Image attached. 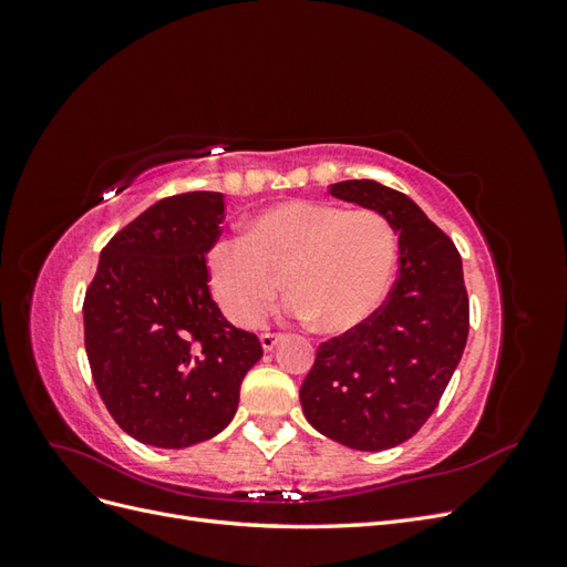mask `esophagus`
I'll return each mask as SVG.
<instances>
[{
    "instance_id": "obj_1",
    "label": "esophagus",
    "mask_w": 567,
    "mask_h": 567,
    "mask_svg": "<svg viewBox=\"0 0 567 567\" xmlns=\"http://www.w3.org/2000/svg\"><path fill=\"white\" fill-rule=\"evenodd\" d=\"M260 342H262V350L265 352H271L281 342V336H277V333H262Z\"/></svg>"
}]
</instances>
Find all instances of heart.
<instances>
[{
    "label": "heart",
    "mask_w": 567,
    "mask_h": 567,
    "mask_svg": "<svg viewBox=\"0 0 567 567\" xmlns=\"http://www.w3.org/2000/svg\"><path fill=\"white\" fill-rule=\"evenodd\" d=\"M394 262L398 244L383 215L284 200L252 215L246 238H217L203 269L210 296L234 326L252 329L267 317L281 277L290 317L346 333L379 310Z\"/></svg>",
    "instance_id": "obj_1"
}]
</instances>
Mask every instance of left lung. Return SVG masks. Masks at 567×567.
<instances>
[{
	"mask_svg": "<svg viewBox=\"0 0 567 567\" xmlns=\"http://www.w3.org/2000/svg\"><path fill=\"white\" fill-rule=\"evenodd\" d=\"M331 196L383 215L400 234V274L362 326L326 340L300 388L305 419L350 450L398 447L431 419L468 338L461 255L409 196L373 179Z\"/></svg>",
	"mask_w": 567,
	"mask_h": 567,
	"instance_id": "1",
	"label": "left lung"
}]
</instances>
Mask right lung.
Wrapping results in <instances>:
<instances>
[{
	"label": "right lung",
	"mask_w": 567,
	"mask_h": 567,
	"mask_svg": "<svg viewBox=\"0 0 567 567\" xmlns=\"http://www.w3.org/2000/svg\"><path fill=\"white\" fill-rule=\"evenodd\" d=\"M221 219L217 192L153 203L101 250L84 296L96 390L115 423L151 447L184 450L225 431L262 357L257 336L225 319L205 281Z\"/></svg>",
	"instance_id": "1"
}]
</instances>
